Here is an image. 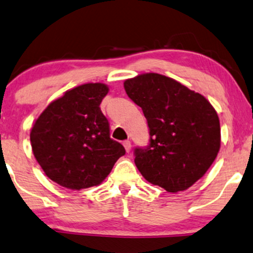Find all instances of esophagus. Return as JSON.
<instances>
[{
    "label": "esophagus",
    "mask_w": 253,
    "mask_h": 253,
    "mask_svg": "<svg viewBox=\"0 0 253 253\" xmlns=\"http://www.w3.org/2000/svg\"><path fill=\"white\" fill-rule=\"evenodd\" d=\"M123 145H124V147H126V151L127 153L130 152L131 151V142L130 140H124L123 142Z\"/></svg>",
    "instance_id": "obj_1"
}]
</instances>
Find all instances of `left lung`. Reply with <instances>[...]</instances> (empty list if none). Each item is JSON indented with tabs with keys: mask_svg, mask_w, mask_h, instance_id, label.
Masks as SVG:
<instances>
[{
	"mask_svg": "<svg viewBox=\"0 0 253 253\" xmlns=\"http://www.w3.org/2000/svg\"><path fill=\"white\" fill-rule=\"evenodd\" d=\"M127 96L142 108L150 143L134 149V164L152 185L175 193L205 175L221 146L217 113L205 96L158 73L124 83Z\"/></svg>",
	"mask_w": 253,
	"mask_h": 253,
	"instance_id": "1",
	"label": "left lung"
}]
</instances>
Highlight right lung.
Here are the masks:
<instances>
[{"mask_svg":"<svg viewBox=\"0 0 253 253\" xmlns=\"http://www.w3.org/2000/svg\"><path fill=\"white\" fill-rule=\"evenodd\" d=\"M109 88L84 84L48 104L32 126L34 156L48 178L68 189L97 186L126 149L110 138L100 104Z\"/></svg>","mask_w":253,"mask_h":253,"instance_id":"right-lung-1","label":"right lung"}]
</instances>
